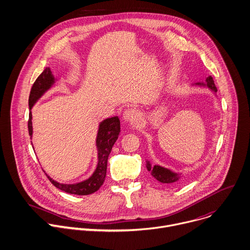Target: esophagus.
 <instances>
[{
  "label": "esophagus",
  "instance_id": "obj_1",
  "mask_svg": "<svg viewBox=\"0 0 250 250\" xmlns=\"http://www.w3.org/2000/svg\"><path fill=\"white\" fill-rule=\"evenodd\" d=\"M138 116H139V113L136 109H133V108H129V109H126L124 112H123V120L125 122H131V123H135L137 120H138Z\"/></svg>",
  "mask_w": 250,
  "mask_h": 250
}]
</instances>
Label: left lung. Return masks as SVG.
Returning <instances> with one entry per match:
<instances>
[{
	"mask_svg": "<svg viewBox=\"0 0 250 250\" xmlns=\"http://www.w3.org/2000/svg\"><path fill=\"white\" fill-rule=\"evenodd\" d=\"M195 85H200V86H207L214 92H217L218 89L214 83V80L211 76H209L206 79V83H196ZM146 169L151 172V174L160 182L162 183H167V184H172V183H177L181 179V175L173 172L172 170L163 167L161 166H154L149 164V162H146Z\"/></svg>",
	"mask_w": 250,
	"mask_h": 250,
	"instance_id": "1",
	"label": "left lung"
}]
</instances>
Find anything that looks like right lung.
Segmentation results:
<instances>
[{
    "instance_id": "right-lung-1",
    "label": "right lung",
    "mask_w": 250,
    "mask_h": 250,
    "mask_svg": "<svg viewBox=\"0 0 250 250\" xmlns=\"http://www.w3.org/2000/svg\"><path fill=\"white\" fill-rule=\"evenodd\" d=\"M55 83V78L52 75L50 68H45V70L39 75V77L34 82L29 98L28 105L29 109L35 104L38 99ZM32 115L29 113L28 119V133L32 136ZM120 133V120L117 116L107 118L99 124L97 136H96V147H97V166L92 173V175L82 182L75 184H63L53 180L48 176L51 183L58 189L75 195H88L94 193L101 187L105 179L106 168H107V160L111 152L112 146L118 139Z\"/></svg>"
}]
</instances>
